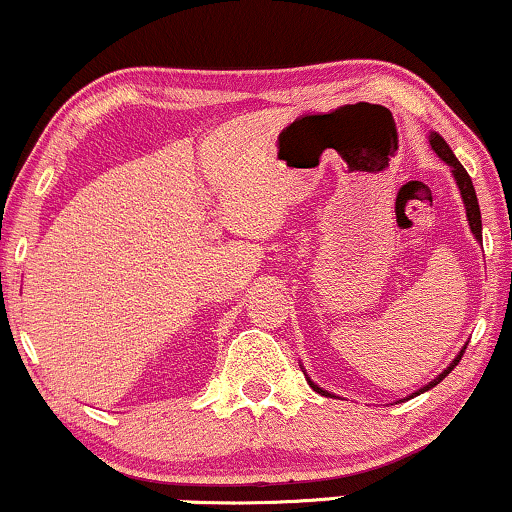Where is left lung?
<instances>
[{"mask_svg": "<svg viewBox=\"0 0 512 512\" xmlns=\"http://www.w3.org/2000/svg\"><path fill=\"white\" fill-rule=\"evenodd\" d=\"M429 144H431V149L436 151V156L440 158V160H445L447 165L452 167V177H454V181H457V186H459V193H461V200H464V207H466V219H468V226H471V233H473V237L475 240H478L480 244H482V219H480V205H478V195H475V188H473V181H471V177H468V172L464 170V165L459 163L457 160V156H454L452 153V149L450 146H447V142L440 135H436V132H431L429 135ZM466 349V347H464ZM464 349H461V352L454 356V361L450 363V366H447L443 373H440L436 380H431L429 384H426V387H422L419 391H415V394L412 396H419V394H424V391H429V389H433L436 387L438 382H443L447 375H450V370H454V366H457V363L461 361V356H464ZM307 382H310V387L317 391V394H321V396H331L333 398V394L331 391H326V389H321L319 384H314L310 377H307ZM410 396V398H412Z\"/></svg>", "mask_w": 512, "mask_h": 512, "instance_id": "8db88e82", "label": "left lung"}]
</instances>
